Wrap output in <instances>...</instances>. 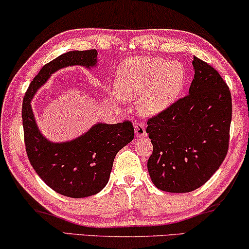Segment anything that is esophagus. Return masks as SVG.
Returning <instances> with one entry per match:
<instances>
[{
  "label": "esophagus",
  "mask_w": 249,
  "mask_h": 249,
  "mask_svg": "<svg viewBox=\"0 0 249 249\" xmlns=\"http://www.w3.org/2000/svg\"><path fill=\"white\" fill-rule=\"evenodd\" d=\"M134 129H135V135L138 138H143V136L146 135V131H145V126L142 122H135L134 124Z\"/></svg>",
  "instance_id": "1"
}]
</instances>
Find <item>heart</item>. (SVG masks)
<instances>
[{
    "label": "heart",
    "instance_id": "b5f03b06",
    "mask_svg": "<svg viewBox=\"0 0 249 249\" xmlns=\"http://www.w3.org/2000/svg\"><path fill=\"white\" fill-rule=\"evenodd\" d=\"M185 83L180 63L144 56L124 62L117 70L115 90L120 99L138 101L142 114L163 110L176 99Z\"/></svg>",
    "mask_w": 249,
    "mask_h": 249
}]
</instances>
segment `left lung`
<instances>
[{
    "label": "left lung",
    "instance_id": "8db88e82",
    "mask_svg": "<svg viewBox=\"0 0 249 249\" xmlns=\"http://www.w3.org/2000/svg\"><path fill=\"white\" fill-rule=\"evenodd\" d=\"M187 96L150 117L153 151L148 170L161 191L187 193L219 169L229 149L232 103L229 87L214 68L194 57Z\"/></svg>",
    "mask_w": 249,
    "mask_h": 249
}]
</instances>
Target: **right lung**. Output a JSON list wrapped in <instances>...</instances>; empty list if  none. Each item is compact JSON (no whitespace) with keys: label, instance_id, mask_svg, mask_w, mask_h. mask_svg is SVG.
<instances>
[{"label":"right lung","instance_id":"right-lung-1","mask_svg":"<svg viewBox=\"0 0 249 249\" xmlns=\"http://www.w3.org/2000/svg\"><path fill=\"white\" fill-rule=\"evenodd\" d=\"M97 51L68 52L47 64L31 81L22 103V125L26 152L31 166L56 193L80 198L97 194L109 179L115 156L134 139L131 121L97 124L85 135L65 143L47 141L35 122L30 101L52 73L69 65H96Z\"/></svg>","mask_w":249,"mask_h":249}]
</instances>
